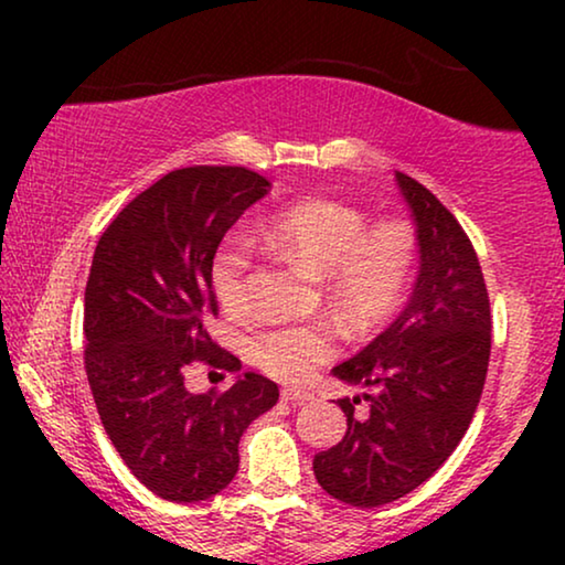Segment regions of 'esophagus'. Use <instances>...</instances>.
Listing matches in <instances>:
<instances>
[{
	"label": "esophagus",
	"instance_id": "1",
	"mask_svg": "<svg viewBox=\"0 0 565 565\" xmlns=\"http://www.w3.org/2000/svg\"><path fill=\"white\" fill-rule=\"evenodd\" d=\"M282 401H290V404H306V401H313V393L300 391V388H282Z\"/></svg>",
	"mask_w": 565,
	"mask_h": 565
}]
</instances>
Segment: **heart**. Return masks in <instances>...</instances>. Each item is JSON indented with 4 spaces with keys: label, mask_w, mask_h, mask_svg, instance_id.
<instances>
[{
    "label": "heart",
    "mask_w": 565,
    "mask_h": 565,
    "mask_svg": "<svg viewBox=\"0 0 565 565\" xmlns=\"http://www.w3.org/2000/svg\"><path fill=\"white\" fill-rule=\"evenodd\" d=\"M259 242L277 257L327 275V296L360 327L383 321L404 300L419 262V236L404 218L370 223L360 207L342 200H303L288 205L257 228ZM249 238L231 234L215 252L211 282L231 313L249 306ZM337 352L331 323H285L262 331L252 360L277 381L300 383Z\"/></svg>",
    "instance_id": "1"
}]
</instances>
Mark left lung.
<instances>
[{
	"mask_svg": "<svg viewBox=\"0 0 565 565\" xmlns=\"http://www.w3.org/2000/svg\"><path fill=\"white\" fill-rule=\"evenodd\" d=\"M419 236L412 300L383 334L334 373L365 385L339 398L342 443L313 458L321 489L350 507L391 504L422 486L466 435L481 401L491 354V306L476 249L455 215L431 192L396 172Z\"/></svg>",
	"mask_w": 565,
	"mask_h": 565,
	"instance_id": "8db88e82",
	"label": "left lung"
}]
</instances>
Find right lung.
Masks as SVG:
<instances>
[{
    "instance_id": "obj_1",
    "label": "right lung",
    "mask_w": 565,
    "mask_h": 565,
    "mask_svg": "<svg viewBox=\"0 0 565 565\" xmlns=\"http://www.w3.org/2000/svg\"><path fill=\"white\" fill-rule=\"evenodd\" d=\"M246 167H184L130 200L99 236L84 290V367L107 437L146 489L205 501L238 470V439L280 398L211 339V265L226 231L267 195ZM195 361L228 369V392L190 394Z\"/></svg>"
}]
</instances>
